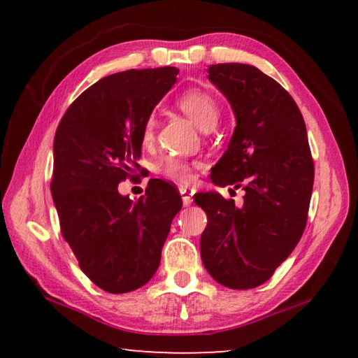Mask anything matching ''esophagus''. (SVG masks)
I'll use <instances>...</instances> for the list:
<instances>
[{
  "label": "esophagus",
  "instance_id": "obj_1",
  "mask_svg": "<svg viewBox=\"0 0 358 358\" xmlns=\"http://www.w3.org/2000/svg\"><path fill=\"white\" fill-rule=\"evenodd\" d=\"M180 194L181 199H183V205L185 207H189L192 203V189H186V187H180Z\"/></svg>",
  "mask_w": 358,
  "mask_h": 358
}]
</instances>
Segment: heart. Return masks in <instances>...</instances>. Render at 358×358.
<instances>
[{
  "label": "heart",
  "instance_id": "heart-1",
  "mask_svg": "<svg viewBox=\"0 0 358 358\" xmlns=\"http://www.w3.org/2000/svg\"><path fill=\"white\" fill-rule=\"evenodd\" d=\"M177 106L186 117H189L194 124L202 131L213 129L217 118H220V107H217L216 101L211 98L208 93L201 92V90H189L178 96ZM155 131H156V120L155 117H150L145 121L142 129V143L150 145L155 141ZM194 166L189 162L181 159V157H167L162 162L161 173L162 177L173 181L178 185H187L191 183L194 178Z\"/></svg>",
  "mask_w": 358,
  "mask_h": 358
}]
</instances>
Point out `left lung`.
I'll use <instances>...</instances> for the list:
<instances>
[{"label": "left lung", "mask_w": 358, "mask_h": 358, "mask_svg": "<svg viewBox=\"0 0 358 358\" xmlns=\"http://www.w3.org/2000/svg\"><path fill=\"white\" fill-rule=\"evenodd\" d=\"M208 80L226 96L237 126L211 169L217 186L243 187V205L199 192L208 222L201 237L203 266L230 289L270 280L299 243L310 208L314 162L306 126L286 90L250 64H211Z\"/></svg>", "instance_id": "obj_1"}]
</instances>
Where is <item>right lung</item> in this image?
<instances>
[{
    "instance_id": "add662e5",
    "label": "right lung",
    "mask_w": 358,
    "mask_h": 358,
    "mask_svg": "<svg viewBox=\"0 0 358 358\" xmlns=\"http://www.w3.org/2000/svg\"><path fill=\"white\" fill-rule=\"evenodd\" d=\"M177 74L167 66L107 76L58 124L50 189L62 234L83 273L106 292H131L153 278L183 205L159 178L148 181L137 202L118 192L121 181L141 171L143 124Z\"/></svg>"
}]
</instances>
